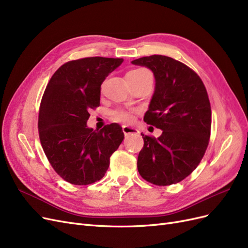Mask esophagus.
Listing matches in <instances>:
<instances>
[{
  "mask_svg": "<svg viewBox=\"0 0 248 248\" xmlns=\"http://www.w3.org/2000/svg\"><path fill=\"white\" fill-rule=\"evenodd\" d=\"M123 132L125 136L130 135V134H138L139 133L135 128H132V126H128V125L123 126Z\"/></svg>",
  "mask_w": 248,
  "mask_h": 248,
  "instance_id": "obj_1",
  "label": "esophagus"
}]
</instances>
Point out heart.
Masks as SVG:
<instances>
[{
	"mask_svg": "<svg viewBox=\"0 0 248 248\" xmlns=\"http://www.w3.org/2000/svg\"><path fill=\"white\" fill-rule=\"evenodd\" d=\"M145 74H151L148 70H146L145 68H136L133 69L128 74V76H141V75H145ZM112 119L114 122L117 123H123V124H128L131 123L133 119V115L131 111H126V110H114L112 112L111 114Z\"/></svg>",
	"mask_w": 248,
	"mask_h": 248,
	"instance_id": "b5f03b06",
	"label": "heart"
}]
</instances>
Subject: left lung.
<instances>
[{"mask_svg": "<svg viewBox=\"0 0 248 248\" xmlns=\"http://www.w3.org/2000/svg\"><path fill=\"white\" fill-rule=\"evenodd\" d=\"M150 68L155 93L144 122L161 129L158 138L142 135L137 167L144 180L167 186L184 180L199 166L209 144L211 106L206 87L195 72L167 56L132 61Z\"/></svg>", "mask_w": 248, "mask_h": 248, "instance_id": "8db88e82", "label": "left lung"}]
</instances>
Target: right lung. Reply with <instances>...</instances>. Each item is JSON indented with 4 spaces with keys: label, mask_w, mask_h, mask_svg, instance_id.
I'll return each mask as SVG.
<instances>
[{
    "label": "right lung",
    "mask_w": 248,
    "mask_h": 248,
    "mask_svg": "<svg viewBox=\"0 0 248 248\" xmlns=\"http://www.w3.org/2000/svg\"><path fill=\"white\" fill-rule=\"evenodd\" d=\"M123 58L89 57L66 62L42 96L38 132L47 160L63 180L88 185L103 179L110 157L124 138L122 126L88 128L89 110L100 106L101 85Z\"/></svg>",
    "instance_id": "add662e5"
}]
</instances>
